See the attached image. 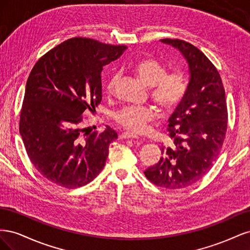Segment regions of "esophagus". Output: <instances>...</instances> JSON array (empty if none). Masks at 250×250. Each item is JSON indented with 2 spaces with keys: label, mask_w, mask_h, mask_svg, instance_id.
<instances>
[{
  "label": "esophagus",
  "mask_w": 250,
  "mask_h": 250,
  "mask_svg": "<svg viewBox=\"0 0 250 250\" xmlns=\"http://www.w3.org/2000/svg\"><path fill=\"white\" fill-rule=\"evenodd\" d=\"M121 139H139V137L137 134H134L132 132H123L122 134L120 135Z\"/></svg>",
  "instance_id": "obj_1"
}]
</instances>
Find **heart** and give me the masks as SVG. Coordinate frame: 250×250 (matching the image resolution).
I'll return each mask as SVG.
<instances>
[{
    "instance_id": "obj_1",
    "label": "heart",
    "mask_w": 250,
    "mask_h": 250,
    "mask_svg": "<svg viewBox=\"0 0 250 250\" xmlns=\"http://www.w3.org/2000/svg\"><path fill=\"white\" fill-rule=\"evenodd\" d=\"M135 75L148 86L151 97L166 111H172L185 99L188 92V77L183 71L168 72L167 66L160 60L145 57L137 60L132 65ZM120 74L113 73L107 83L108 92L115 88ZM158 115L154 106H135L128 105L115 113L117 123L131 132H142L147 124L152 122Z\"/></svg>"
}]
</instances>
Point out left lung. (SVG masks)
I'll use <instances>...</instances> for the list:
<instances>
[{
  "mask_svg": "<svg viewBox=\"0 0 250 250\" xmlns=\"http://www.w3.org/2000/svg\"><path fill=\"white\" fill-rule=\"evenodd\" d=\"M161 42L183 54L190 81L169 119L174 146L163 147L160 161L144 173L152 184L176 190L197 183L213 167L228 129V107L220 75L199 49L181 40Z\"/></svg>",
  "mask_w": 250,
  "mask_h": 250,
  "instance_id": "8db88e82",
  "label": "left lung"
}]
</instances>
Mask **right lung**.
<instances>
[{"mask_svg": "<svg viewBox=\"0 0 250 250\" xmlns=\"http://www.w3.org/2000/svg\"><path fill=\"white\" fill-rule=\"evenodd\" d=\"M125 46L74 37L46 53L27 80L20 132L30 161L43 177L75 188L97 177L105 166L117 132L106 127L84 133V111L102 100L103 66L115 62Z\"/></svg>", "mask_w": 250, "mask_h": 250, "instance_id": "1", "label": "right lung"}]
</instances>
